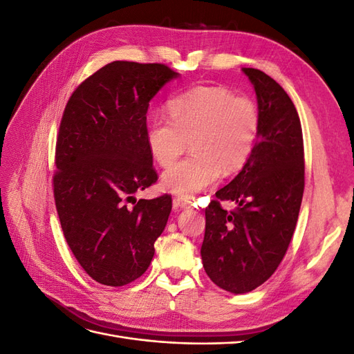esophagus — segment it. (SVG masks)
<instances>
[{
	"mask_svg": "<svg viewBox=\"0 0 354 354\" xmlns=\"http://www.w3.org/2000/svg\"><path fill=\"white\" fill-rule=\"evenodd\" d=\"M174 205H177L180 208H190L192 205H194V202L186 199V198H176L174 199Z\"/></svg>",
	"mask_w": 354,
	"mask_h": 354,
	"instance_id": "obj_1",
	"label": "esophagus"
}]
</instances>
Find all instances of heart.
<instances>
[{
  "label": "heart",
  "mask_w": 354,
  "mask_h": 354,
  "mask_svg": "<svg viewBox=\"0 0 354 354\" xmlns=\"http://www.w3.org/2000/svg\"><path fill=\"white\" fill-rule=\"evenodd\" d=\"M168 113L149 124L146 143L160 167L173 164L190 143L194 153L162 174V187L185 198L216 183L221 173L239 171L250 160L261 128L252 99L211 85L174 95Z\"/></svg>",
  "instance_id": "b5f03b06"
}]
</instances>
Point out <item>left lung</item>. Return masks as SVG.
I'll list each match as a JSON object with an SVG mask.
<instances>
[{"mask_svg":"<svg viewBox=\"0 0 354 354\" xmlns=\"http://www.w3.org/2000/svg\"><path fill=\"white\" fill-rule=\"evenodd\" d=\"M254 85L261 128L254 152L205 208L202 264L233 294L250 292L276 272L292 239L304 192V143L292 100L269 75L243 68ZM220 200L239 207L227 213Z\"/></svg>","mask_w":354,"mask_h":354,"instance_id":"8db88e82","label":"left lung"}]
</instances>
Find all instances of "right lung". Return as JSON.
<instances>
[{
    "mask_svg": "<svg viewBox=\"0 0 354 354\" xmlns=\"http://www.w3.org/2000/svg\"><path fill=\"white\" fill-rule=\"evenodd\" d=\"M177 77L164 63L116 60L82 81L63 112L56 209L75 259L99 283L124 286L140 277L167 226L171 195L137 201L134 194L158 180L146 143L149 102Z\"/></svg>",
    "mask_w": 354,
    "mask_h": 354,
    "instance_id": "right-lung-1",
    "label": "right lung"
}]
</instances>
